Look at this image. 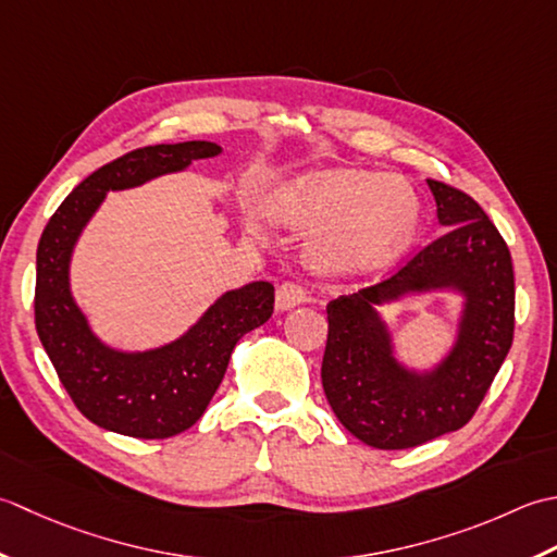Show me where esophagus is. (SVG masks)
Wrapping results in <instances>:
<instances>
[{
	"label": "esophagus",
	"instance_id": "esophagus-1",
	"mask_svg": "<svg viewBox=\"0 0 557 557\" xmlns=\"http://www.w3.org/2000/svg\"><path fill=\"white\" fill-rule=\"evenodd\" d=\"M305 300H308V293H305V288L293 281L281 283L276 290V310H290V308H295V305H300Z\"/></svg>",
	"mask_w": 557,
	"mask_h": 557
}]
</instances>
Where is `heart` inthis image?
<instances>
[{
	"label": "heart",
	"mask_w": 557,
	"mask_h": 557,
	"mask_svg": "<svg viewBox=\"0 0 557 557\" xmlns=\"http://www.w3.org/2000/svg\"><path fill=\"white\" fill-rule=\"evenodd\" d=\"M269 211L286 228L314 233L312 262L336 274H372L413 240L421 203L404 177L329 170L278 189Z\"/></svg>",
	"instance_id": "heart-1"
}]
</instances>
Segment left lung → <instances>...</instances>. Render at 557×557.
I'll list each match as a JSON object with an SVG mask.
<instances>
[{"mask_svg": "<svg viewBox=\"0 0 557 557\" xmlns=\"http://www.w3.org/2000/svg\"><path fill=\"white\" fill-rule=\"evenodd\" d=\"M445 233L377 286L326 305L322 387L338 421L374 449H408L471 421L515 336L512 257L485 211L461 189L428 180ZM435 289L465 298L458 338L430 371L393 356L376 308Z\"/></svg>", "mask_w": 557, "mask_h": 557, "instance_id": "8db88e82", "label": "left lung"}]
</instances>
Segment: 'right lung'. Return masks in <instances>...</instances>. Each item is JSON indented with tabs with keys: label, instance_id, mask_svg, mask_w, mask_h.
<instances>
[{
	"label": "right lung",
	"instance_id": "add662e5",
	"mask_svg": "<svg viewBox=\"0 0 557 557\" xmlns=\"http://www.w3.org/2000/svg\"><path fill=\"white\" fill-rule=\"evenodd\" d=\"M223 149L213 141L144 146L88 175L42 231L36 257V329L57 377L90 423L139 440L195 425L228 368L235 344L274 312V286L252 281L223 293L187 332L149 350H117L88 326L70 286L74 247L108 191L183 173Z\"/></svg>",
	"mask_w": 557,
	"mask_h": 557
}]
</instances>
